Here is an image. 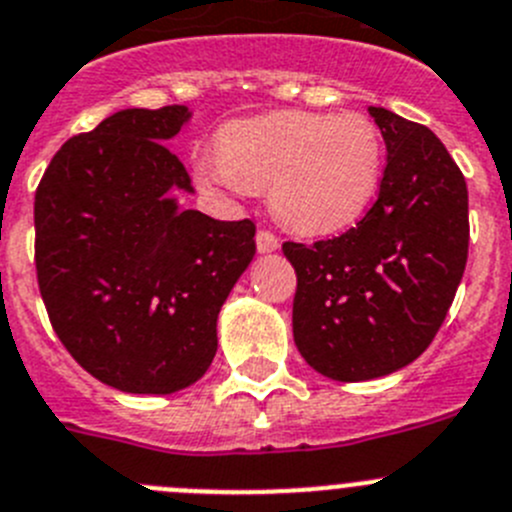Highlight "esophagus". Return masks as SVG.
<instances>
[{
	"label": "esophagus",
	"mask_w": 512,
	"mask_h": 512,
	"mask_svg": "<svg viewBox=\"0 0 512 512\" xmlns=\"http://www.w3.org/2000/svg\"><path fill=\"white\" fill-rule=\"evenodd\" d=\"M257 242V252H262V255H267V252H275L280 247V240L275 237L272 232H267V229H260L255 237Z\"/></svg>",
	"instance_id": "obj_1"
}]
</instances>
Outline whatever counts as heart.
<instances>
[{"label": "heart", "instance_id": "1", "mask_svg": "<svg viewBox=\"0 0 512 512\" xmlns=\"http://www.w3.org/2000/svg\"><path fill=\"white\" fill-rule=\"evenodd\" d=\"M384 164V138L371 118L278 111L224 126L217 151L194 159V176L237 197L267 189L285 227L321 237L364 217Z\"/></svg>", "mask_w": 512, "mask_h": 512}]
</instances>
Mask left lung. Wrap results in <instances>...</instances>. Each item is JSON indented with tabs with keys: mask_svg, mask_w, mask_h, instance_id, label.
Returning <instances> with one entry per match:
<instances>
[{
	"mask_svg": "<svg viewBox=\"0 0 512 512\" xmlns=\"http://www.w3.org/2000/svg\"><path fill=\"white\" fill-rule=\"evenodd\" d=\"M386 143L379 199L341 237L283 252L295 267L293 338L310 369L369 381L427 351L467 265V184L429 128L369 108Z\"/></svg>",
	"mask_w": 512,
	"mask_h": 512,
	"instance_id": "8db88e82",
	"label": "left lung"
}]
</instances>
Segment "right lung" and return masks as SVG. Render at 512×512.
<instances>
[{
	"mask_svg": "<svg viewBox=\"0 0 512 512\" xmlns=\"http://www.w3.org/2000/svg\"><path fill=\"white\" fill-rule=\"evenodd\" d=\"M186 105L126 108L65 141L35 194V265L62 346L126 394L197 384L217 353V318L255 257V224L179 204L194 194L166 148Z\"/></svg>",
	"mask_w": 512,
	"mask_h": 512,
	"instance_id": "1",
	"label": "right lung"
}]
</instances>
